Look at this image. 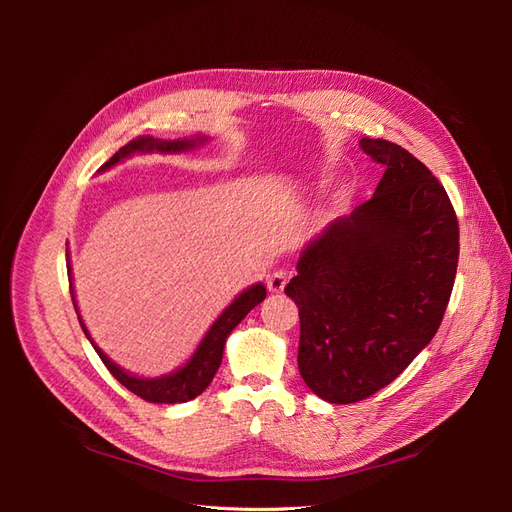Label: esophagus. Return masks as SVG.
<instances>
[{"mask_svg": "<svg viewBox=\"0 0 512 512\" xmlns=\"http://www.w3.org/2000/svg\"><path fill=\"white\" fill-rule=\"evenodd\" d=\"M288 284V275L284 271H273L269 277H267V286L271 292H282Z\"/></svg>", "mask_w": 512, "mask_h": 512, "instance_id": "esophagus-1", "label": "esophagus"}]
</instances>
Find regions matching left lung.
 Here are the masks:
<instances>
[{
	"label": "left lung",
	"mask_w": 512,
	"mask_h": 512,
	"mask_svg": "<svg viewBox=\"0 0 512 512\" xmlns=\"http://www.w3.org/2000/svg\"><path fill=\"white\" fill-rule=\"evenodd\" d=\"M382 164L376 194L299 256L286 294L299 307V371L331 404L367 399L436 335L451 299L459 222L442 183L410 151L361 138Z\"/></svg>",
	"instance_id": "1"
}]
</instances>
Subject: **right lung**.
Instances as JSON below:
<instances>
[{
    "instance_id": "obj_1",
    "label": "right lung",
    "mask_w": 512,
    "mask_h": 512,
    "mask_svg": "<svg viewBox=\"0 0 512 512\" xmlns=\"http://www.w3.org/2000/svg\"><path fill=\"white\" fill-rule=\"evenodd\" d=\"M203 141H205L203 136L183 138V141H162V138L138 136V138H134V141H130L126 147H121L111 160L102 164L100 170L115 166L119 160L132 156V153H147V151L179 153V151H188V149L196 147L198 143H203ZM68 277H72L70 265H68ZM265 297H267V288L262 284H256L252 288H247L245 292H241L239 297L224 309L222 316L213 322V327L203 337V342H200V346L196 348L192 359L185 363L181 369H177L175 374L162 376V378H136V376L128 374V371H123L121 367H117L94 342H91V337L85 329L81 316H79V322H81V327H83L87 339L91 344H94L96 352L100 354V359L106 365V369L111 371L113 378H117V382L126 386L128 391H132L138 397H143L145 401H151V404H183V401H190V399L198 397L211 384L215 371H218V367L222 365V354H224V344H226L228 335L247 314L252 312V309L260 301H265ZM72 303L76 307L74 297H72ZM76 312H79V309H76Z\"/></svg>"
}]
</instances>
